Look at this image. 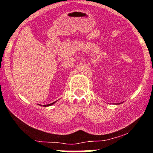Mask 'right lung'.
<instances>
[{
    "label": "right lung",
    "instance_id": "1",
    "mask_svg": "<svg viewBox=\"0 0 153 153\" xmlns=\"http://www.w3.org/2000/svg\"><path fill=\"white\" fill-rule=\"evenodd\" d=\"M55 102H53V103H51V104H48V105H44V106H45V107H46V106L52 105H53V104H54V103H55Z\"/></svg>",
    "mask_w": 153,
    "mask_h": 153
}]
</instances>
